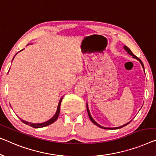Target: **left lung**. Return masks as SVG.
<instances>
[{"label":"left lung","mask_w":156,"mask_h":156,"mask_svg":"<svg viewBox=\"0 0 156 156\" xmlns=\"http://www.w3.org/2000/svg\"><path fill=\"white\" fill-rule=\"evenodd\" d=\"M124 49L125 50L127 51V53H128V54H129L130 55H132V56H133V57L134 58H135V59H136L138 60V61H139V62H140L141 63V66H142V67L144 69V64H143V63H142V62L140 60V59H139V58L137 57H136L135 55H134L133 53L132 52V51L130 50V49L129 48H127V46H124ZM87 113H88V115H89V118H90V120H91V121L94 123V125H96L97 126H98V127H101V128H103V129H120V128H122V127H125V126H126L127 125H128L129 123L130 122H127V123H126V124H125V125H122V126H120V127H113V128H109V127H102V126H101V125H99L98 123H97L96 122L94 121V119H93V118H92V116H91V115H90V111H89V109H88V107H87Z\"/></svg>","instance_id":"obj_1"}]
</instances>
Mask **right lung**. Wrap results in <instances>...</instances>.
<instances>
[{"mask_svg":"<svg viewBox=\"0 0 156 156\" xmlns=\"http://www.w3.org/2000/svg\"><path fill=\"white\" fill-rule=\"evenodd\" d=\"M62 99H63V97H62V98L60 99L59 102V104H58V107H57V112H56L55 115L53 116V117L51 118L50 120H48L47 122H43V123H31V122H29L25 121V120H23L22 119H20V120H22V122H24V123H25V124H27L28 125H29V126L34 127V128H41V127H43L48 126V125H51V124H52V123H53L55 121H56V120H57V119L58 118V116H59V115L60 105H61Z\"/></svg>","mask_w":156,"mask_h":156,"instance_id":"obj_1","label":"right lung"}]
</instances>
